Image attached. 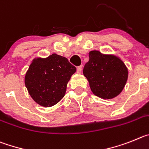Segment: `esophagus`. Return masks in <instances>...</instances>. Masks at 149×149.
Here are the masks:
<instances>
[{
  "label": "esophagus",
  "mask_w": 149,
  "mask_h": 149,
  "mask_svg": "<svg viewBox=\"0 0 149 149\" xmlns=\"http://www.w3.org/2000/svg\"><path fill=\"white\" fill-rule=\"evenodd\" d=\"M76 72H77V73H81V66L78 67V68H77V70H76Z\"/></svg>",
  "instance_id": "obj_1"
}]
</instances>
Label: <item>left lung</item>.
Masks as SVG:
<instances>
[{
    "label": "left lung",
    "mask_w": 149,
    "mask_h": 149,
    "mask_svg": "<svg viewBox=\"0 0 149 149\" xmlns=\"http://www.w3.org/2000/svg\"><path fill=\"white\" fill-rule=\"evenodd\" d=\"M83 74L89 81L93 94L108 100L121 93L126 84L128 71L117 56L92 50L89 53V61L84 65Z\"/></svg>",
    "instance_id": "left-lung-1"
}]
</instances>
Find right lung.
Listing matches in <instances>:
<instances>
[{"mask_svg": "<svg viewBox=\"0 0 149 149\" xmlns=\"http://www.w3.org/2000/svg\"><path fill=\"white\" fill-rule=\"evenodd\" d=\"M76 68L56 53L36 58L25 75L26 88L33 100L43 107H51L65 96L67 85Z\"/></svg>", "mask_w": 149, "mask_h": 149, "instance_id": "obj_1", "label": "right lung"}]
</instances>
